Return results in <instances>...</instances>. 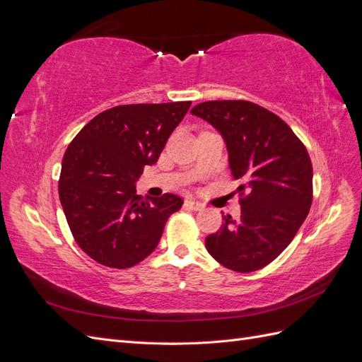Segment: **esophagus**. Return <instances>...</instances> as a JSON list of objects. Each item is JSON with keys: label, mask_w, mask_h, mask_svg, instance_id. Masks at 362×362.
<instances>
[{"label": "esophagus", "mask_w": 362, "mask_h": 362, "mask_svg": "<svg viewBox=\"0 0 362 362\" xmlns=\"http://www.w3.org/2000/svg\"><path fill=\"white\" fill-rule=\"evenodd\" d=\"M184 205L189 208V210H193V211H201L205 208L204 204H201L199 201H194V199H187L184 202Z\"/></svg>", "instance_id": "34e87169"}]
</instances>
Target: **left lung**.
<instances>
[{"mask_svg": "<svg viewBox=\"0 0 362 362\" xmlns=\"http://www.w3.org/2000/svg\"><path fill=\"white\" fill-rule=\"evenodd\" d=\"M192 115L221 133L242 214L205 238L206 250L240 273L267 266L286 249L310 213L313 166L308 152L284 120L249 101H208Z\"/></svg>", "mask_w": 362, "mask_h": 362, "instance_id": "1", "label": "left lung"}]
</instances>
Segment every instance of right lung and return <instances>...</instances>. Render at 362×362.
Here are the masks:
<instances>
[{"instance_id":"obj_1","label":"right lung","mask_w":362,"mask_h":362,"mask_svg":"<svg viewBox=\"0 0 362 362\" xmlns=\"http://www.w3.org/2000/svg\"><path fill=\"white\" fill-rule=\"evenodd\" d=\"M192 103L117 105L95 116L62 161L59 196L75 242L107 267L128 269L160 242L182 199L164 193L144 199L136 182L157 163Z\"/></svg>"}]
</instances>
